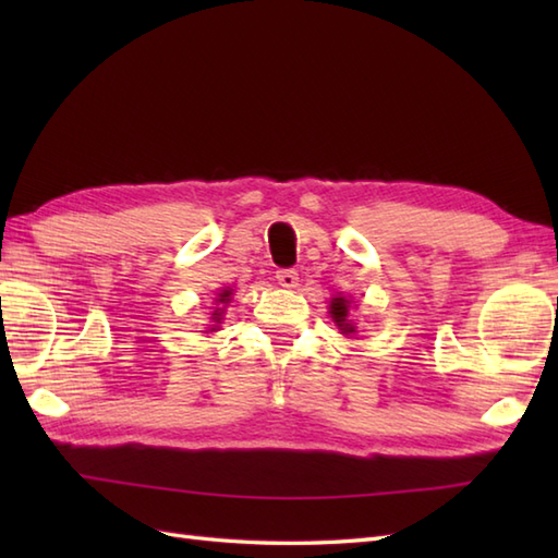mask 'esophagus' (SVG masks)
<instances>
[{
	"mask_svg": "<svg viewBox=\"0 0 558 558\" xmlns=\"http://www.w3.org/2000/svg\"><path fill=\"white\" fill-rule=\"evenodd\" d=\"M276 280L280 282L282 288H298L300 286V272L294 268H280L276 272Z\"/></svg>",
	"mask_w": 558,
	"mask_h": 558,
	"instance_id": "obj_1",
	"label": "esophagus"
}]
</instances>
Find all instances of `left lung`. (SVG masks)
<instances>
[{
    "label": "left lung",
    "instance_id": "8db88e82",
    "mask_svg": "<svg viewBox=\"0 0 558 558\" xmlns=\"http://www.w3.org/2000/svg\"><path fill=\"white\" fill-rule=\"evenodd\" d=\"M348 300L345 298H336L333 302H330V314H333L336 324L340 326L342 333H354V326L348 324Z\"/></svg>",
    "mask_w": 558,
    "mask_h": 558
}]
</instances>
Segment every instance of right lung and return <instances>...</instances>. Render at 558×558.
Returning <instances> with one entry per match:
<instances>
[{
    "instance_id": "obj_1",
    "label": "right lung",
    "mask_w": 558,
    "mask_h": 558,
    "mask_svg": "<svg viewBox=\"0 0 558 558\" xmlns=\"http://www.w3.org/2000/svg\"><path fill=\"white\" fill-rule=\"evenodd\" d=\"M230 294H232L230 290H222V292H220V300H218V302H222V304H228V302H230ZM210 318H213V322H216V324H220V314H218V312H216V314H213Z\"/></svg>"
}]
</instances>
